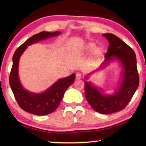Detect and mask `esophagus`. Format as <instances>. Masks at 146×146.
<instances>
[{"mask_svg": "<svg viewBox=\"0 0 146 146\" xmlns=\"http://www.w3.org/2000/svg\"><path fill=\"white\" fill-rule=\"evenodd\" d=\"M81 78H82V75H81L80 73H76V79H80Z\"/></svg>", "mask_w": 146, "mask_h": 146, "instance_id": "esophagus-1", "label": "esophagus"}]
</instances>
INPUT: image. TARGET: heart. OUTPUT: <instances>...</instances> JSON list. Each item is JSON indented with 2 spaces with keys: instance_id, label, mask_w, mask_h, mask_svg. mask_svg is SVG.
<instances>
[{
  "instance_id": "heart-1",
  "label": "heart",
  "mask_w": 146,
  "mask_h": 146,
  "mask_svg": "<svg viewBox=\"0 0 146 146\" xmlns=\"http://www.w3.org/2000/svg\"><path fill=\"white\" fill-rule=\"evenodd\" d=\"M95 44H93V43H89V44H87V46H86V49H87L88 51H91V50H92V49H93L94 48H95ZM101 53H102V51H101L100 49L97 48V49H95V56H99L100 54H101Z\"/></svg>"
}]
</instances>
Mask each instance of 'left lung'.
<instances>
[{"instance_id": "left-lung-1", "label": "left lung", "mask_w": 146, "mask_h": 146, "mask_svg": "<svg viewBox=\"0 0 146 146\" xmlns=\"http://www.w3.org/2000/svg\"><path fill=\"white\" fill-rule=\"evenodd\" d=\"M109 41V48L102 63L106 64L113 59H117L123 68L122 80L117 91L112 95H104L97 88L85 81V97L90 106L96 111L102 114H110L124 109L139 85L136 55L132 48L124 42L111 33L103 34ZM88 77L86 76V79Z\"/></svg>"}]
</instances>
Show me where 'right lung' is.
Masks as SVG:
<instances>
[{
	"mask_svg": "<svg viewBox=\"0 0 146 146\" xmlns=\"http://www.w3.org/2000/svg\"><path fill=\"white\" fill-rule=\"evenodd\" d=\"M60 34V31L53 33L42 31L34 35L16 49L13 56V65L9 75V85L19 106L23 110L32 114L46 115L55 111L60 104L66 90L75 80V74L58 79L44 93H31L24 90L20 82L18 73L20 57L28 46Z\"/></svg>",
	"mask_w": 146,
	"mask_h": 146,
	"instance_id": "1",
	"label": "right lung"
}]
</instances>
